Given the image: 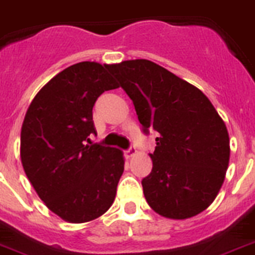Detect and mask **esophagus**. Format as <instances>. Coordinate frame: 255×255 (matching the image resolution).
Here are the masks:
<instances>
[{
	"label": "esophagus",
	"instance_id": "esophagus-1",
	"mask_svg": "<svg viewBox=\"0 0 255 255\" xmlns=\"http://www.w3.org/2000/svg\"><path fill=\"white\" fill-rule=\"evenodd\" d=\"M137 153V150H136V147L134 146H129L127 149V150L124 151V154H126V157L127 158H131V157H133L134 154Z\"/></svg>",
	"mask_w": 255,
	"mask_h": 255
}]
</instances>
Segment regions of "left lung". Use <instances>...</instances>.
I'll return each mask as SVG.
<instances>
[{
  "mask_svg": "<svg viewBox=\"0 0 255 255\" xmlns=\"http://www.w3.org/2000/svg\"><path fill=\"white\" fill-rule=\"evenodd\" d=\"M134 105L144 133L155 131L151 172L142 179L146 202L170 219L202 213L215 200L230 162V137L210 100L147 59L111 65Z\"/></svg>",
  "mask_w": 255,
  "mask_h": 255,
  "instance_id": "obj_1",
  "label": "left lung"
}]
</instances>
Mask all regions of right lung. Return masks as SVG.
I'll list each match as a JSON object with an SVG mask.
<instances>
[{"label": "right lung", "mask_w": 255, "mask_h": 255, "mask_svg": "<svg viewBox=\"0 0 255 255\" xmlns=\"http://www.w3.org/2000/svg\"><path fill=\"white\" fill-rule=\"evenodd\" d=\"M110 65L80 62L55 75L29 105L20 132L24 172L45 205L70 223L101 217L124 171L117 147L89 145L93 106L119 85Z\"/></svg>", "instance_id": "right-lung-1"}]
</instances>
